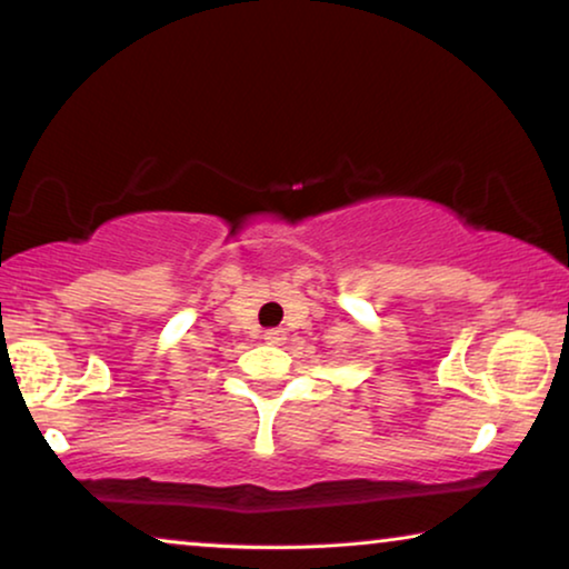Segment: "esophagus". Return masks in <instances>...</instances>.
<instances>
[{
  "label": "esophagus",
  "instance_id": "34e87169",
  "mask_svg": "<svg viewBox=\"0 0 569 569\" xmlns=\"http://www.w3.org/2000/svg\"><path fill=\"white\" fill-rule=\"evenodd\" d=\"M263 339H267V345H284L287 331L284 329H269V331H263Z\"/></svg>",
  "mask_w": 569,
  "mask_h": 569
}]
</instances>
